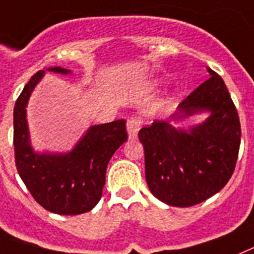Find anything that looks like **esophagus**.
I'll use <instances>...</instances> for the list:
<instances>
[{
    "label": "esophagus",
    "mask_w": 254,
    "mask_h": 254,
    "mask_svg": "<svg viewBox=\"0 0 254 254\" xmlns=\"http://www.w3.org/2000/svg\"><path fill=\"white\" fill-rule=\"evenodd\" d=\"M140 121L136 119H129L127 123V135H129L130 140H135L138 138V131H139Z\"/></svg>",
    "instance_id": "34e87169"
}]
</instances>
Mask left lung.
I'll use <instances>...</instances> for the list:
<instances>
[{
  "label": "left lung",
  "instance_id": "obj_1",
  "mask_svg": "<svg viewBox=\"0 0 254 254\" xmlns=\"http://www.w3.org/2000/svg\"><path fill=\"white\" fill-rule=\"evenodd\" d=\"M193 90L167 121L139 130L144 147L145 180L154 197L174 207H190L219 193L231 178L240 145V123L220 75ZM206 120L184 129L175 127L194 114Z\"/></svg>",
  "mask_w": 254,
  "mask_h": 254
}]
</instances>
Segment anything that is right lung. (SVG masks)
Returning <instances> with one entry per match:
<instances>
[{
  "label": "right lung",
  "mask_w": 254,
  "mask_h": 254,
  "mask_svg": "<svg viewBox=\"0 0 254 254\" xmlns=\"http://www.w3.org/2000/svg\"><path fill=\"white\" fill-rule=\"evenodd\" d=\"M46 70L71 74V70L60 66ZM43 75L45 70L33 75L15 103L14 147L17 173L43 208L59 215H80L94 208L102 197L109 161L127 139V121L115 120L88 127L70 152H35L30 143L26 106Z\"/></svg>",
  "instance_id": "add662e5"
}]
</instances>
